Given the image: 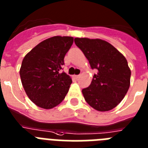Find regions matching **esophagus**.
<instances>
[{
  "label": "esophagus",
  "instance_id": "esophagus-1",
  "mask_svg": "<svg viewBox=\"0 0 148 148\" xmlns=\"http://www.w3.org/2000/svg\"><path fill=\"white\" fill-rule=\"evenodd\" d=\"M79 77H80V75H74V78H75V79H79Z\"/></svg>",
  "mask_w": 148,
  "mask_h": 148
}]
</instances>
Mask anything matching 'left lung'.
<instances>
[{"mask_svg": "<svg viewBox=\"0 0 148 148\" xmlns=\"http://www.w3.org/2000/svg\"><path fill=\"white\" fill-rule=\"evenodd\" d=\"M74 41L89 61L91 69L97 71L91 85L82 89L85 100L98 111L113 109L124 98L130 86L131 70L125 57L101 39L75 38Z\"/></svg>", "mask_w": 148, "mask_h": 148, "instance_id": "obj_1", "label": "left lung"}]
</instances>
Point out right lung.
I'll return each instance as SVG.
<instances>
[{"label":"right lung","instance_id":"obj_1","mask_svg":"<svg viewBox=\"0 0 148 148\" xmlns=\"http://www.w3.org/2000/svg\"><path fill=\"white\" fill-rule=\"evenodd\" d=\"M73 43V37L54 36L41 41L24 57L19 70L22 84L38 107L51 109L65 98L73 82L60 70Z\"/></svg>","mask_w":148,"mask_h":148}]
</instances>
